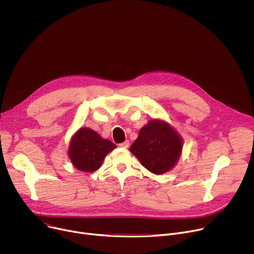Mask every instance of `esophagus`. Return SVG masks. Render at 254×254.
Wrapping results in <instances>:
<instances>
[{
  "instance_id": "obj_1",
  "label": "esophagus",
  "mask_w": 254,
  "mask_h": 254,
  "mask_svg": "<svg viewBox=\"0 0 254 254\" xmlns=\"http://www.w3.org/2000/svg\"><path fill=\"white\" fill-rule=\"evenodd\" d=\"M128 144H129V141H128V140H126V141H124V142L120 143V144H119V147L124 148V149H127V148H128Z\"/></svg>"
}]
</instances>
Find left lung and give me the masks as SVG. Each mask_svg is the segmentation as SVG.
<instances>
[{
	"instance_id": "8db88e82",
	"label": "left lung",
	"mask_w": 254,
	"mask_h": 254,
	"mask_svg": "<svg viewBox=\"0 0 254 254\" xmlns=\"http://www.w3.org/2000/svg\"><path fill=\"white\" fill-rule=\"evenodd\" d=\"M183 150V138L163 120H152L143 126L129 151L139 163L155 175H163L178 163Z\"/></svg>"
}]
</instances>
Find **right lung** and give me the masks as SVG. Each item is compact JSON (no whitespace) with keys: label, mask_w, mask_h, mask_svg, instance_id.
Returning <instances> with one entry per match:
<instances>
[{"label":"right lung","mask_w":254,"mask_h":254,"mask_svg":"<svg viewBox=\"0 0 254 254\" xmlns=\"http://www.w3.org/2000/svg\"><path fill=\"white\" fill-rule=\"evenodd\" d=\"M116 148L113 141L101 137L95 130L80 127L70 139L68 157L77 170L92 173L101 167L106 155Z\"/></svg>","instance_id":"obj_1"}]
</instances>
